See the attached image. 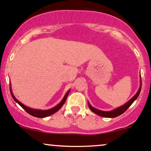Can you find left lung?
Here are the masks:
<instances>
[{
  "label": "left lung",
  "mask_w": 151,
  "mask_h": 151,
  "mask_svg": "<svg viewBox=\"0 0 151 151\" xmlns=\"http://www.w3.org/2000/svg\"><path fill=\"white\" fill-rule=\"evenodd\" d=\"M141 86L140 87L139 91L137 92V93H136V95H134V96L128 102H127L125 104H124L122 107H119V108H117V109H114V110H112L110 111H104L99 110V109H95V108L92 107V106L90 104L89 102H88V106H89V108L91 109V111H93L94 113H95L96 114L99 115V116H103V117H108V118L116 117V116H119V115L123 114L124 112H125V111L127 110V109H128V108L130 107L131 105H132L133 102H134V101L137 99V97H139V94H140V93H141Z\"/></svg>",
  "instance_id": "1"
}]
</instances>
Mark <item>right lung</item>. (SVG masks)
<instances>
[{"label":"right lung","mask_w":151,"mask_h":151,"mask_svg":"<svg viewBox=\"0 0 151 151\" xmlns=\"http://www.w3.org/2000/svg\"><path fill=\"white\" fill-rule=\"evenodd\" d=\"M10 93H11L12 97L13 98V100H15L16 102H17V103H18L19 105H20L21 107H22L23 109H24V110H25L28 113V114H29L30 115H32V116H35V117H38V118L47 117V116H50V115L54 114L55 112H56L58 110H59V109L61 108L62 106L63 105V104L65 103V100H66L67 97H68V95L69 92H70V90H68V91L67 92V93L65 94L64 97H63V100H62L61 102L58 104V105H56V107H54V108H52V109H49V110H39V109H31V108H29V107H26V106H24V104H22L20 102H19V101L15 98V96L13 95V94L12 93L11 89H10Z\"/></svg>","instance_id":"obj_1"}]
</instances>
